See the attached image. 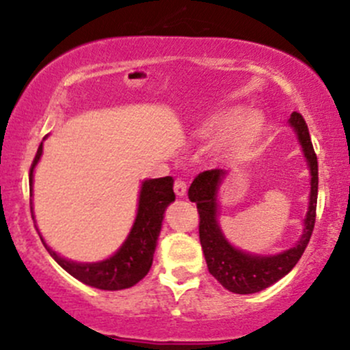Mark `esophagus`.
<instances>
[{
    "label": "esophagus",
    "mask_w": 350,
    "mask_h": 350,
    "mask_svg": "<svg viewBox=\"0 0 350 350\" xmlns=\"http://www.w3.org/2000/svg\"><path fill=\"white\" fill-rule=\"evenodd\" d=\"M186 191H187L186 183L181 181V179H176V183H174V193H176V196L185 198V196H186Z\"/></svg>",
    "instance_id": "obj_1"
}]
</instances>
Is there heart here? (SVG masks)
Listing matches in <instances>:
<instances>
[{"label": "heart", "mask_w": 350, "mask_h": 350, "mask_svg": "<svg viewBox=\"0 0 350 350\" xmlns=\"http://www.w3.org/2000/svg\"><path fill=\"white\" fill-rule=\"evenodd\" d=\"M263 131V119L243 107H230L213 113L201 124L200 135H221L213 147L211 157L216 163L237 156L248 149Z\"/></svg>", "instance_id": "1"}]
</instances>
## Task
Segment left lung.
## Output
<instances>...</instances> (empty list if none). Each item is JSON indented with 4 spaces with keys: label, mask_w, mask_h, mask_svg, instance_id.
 <instances>
[{
    "label": "left lung",
    "mask_w": 350,
    "mask_h": 350,
    "mask_svg": "<svg viewBox=\"0 0 350 350\" xmlns=\"http://www.w3.org/2000/svg\"><path fill=\"white\" fill-rule=\"evenodd\" d=\"M288 126L295 134L308 172H310L307 213H305L301 234L295 245L280 253L262 255V253L245 252L228 241L218 221L219 193H221L224 181L230 178L228 171L213 169V171L201 172L187 191V198L196 203L198 213H200V241L209 273L221 283L224 288L233 293L248 295V293L262 292L285 277L304 255L312 231H314L319 189L317 156L314 152V146H312L304 117L293 112L288 119Z\"/></svg>",
    "instance_id": "obj_1"
}]
</instances>
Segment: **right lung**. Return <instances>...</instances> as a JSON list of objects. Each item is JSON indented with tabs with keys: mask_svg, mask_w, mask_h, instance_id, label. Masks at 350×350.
Segmentation results:
<instances>
[{
	"mask_svg": "<svg viewBox=\"0 0 350 350\" xmlns=\"http://www.w3.org/2000/svg\"><path fill=\"white\" fill-rule=\"evenodd\" d=\"M46 139V137H45ZM43 139V141H45ZM43 154V142L36 150L35 161L29 171V191H33V172L36 164L40 163V157ZM174 179L171 176L156 179H144L141 183L137 198V213L132 223L131 231L122 245L117 248L116 253L98 262H73L65 258L42 238L43 246L67 273L73 278L85 283L88 286L100 290H122L135 285L139 280L149 273L152 267L154 252H156L157 240H159L161 228H163L164 213L167 206L174 203L176 194ZM31 216L35 219L31 203ZM38 230V228H36Z\"/></svg>",
	"mask_w": 350,
	"mask_h": 350,
	"instance_id": "add662e5",
	"label": "right lung"
}]
</instances>
